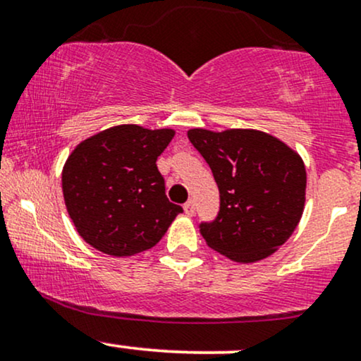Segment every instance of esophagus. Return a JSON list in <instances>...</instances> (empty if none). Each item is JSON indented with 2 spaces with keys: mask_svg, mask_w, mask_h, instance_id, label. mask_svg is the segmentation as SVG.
Here are the masks:
<instances>
[{
  "mask_svg": "<svg viewBox=\"0 0 361 361\" xmlns=\"http://www.w3.org/2000/svg\"><path fill=\"white\" fill-rule=\"evenodd\" d=\"M183 209H185V214L188 215V217H192V215H195V204H193V200L186 202Z\"/></svg>",
  "mask_w": 361,
  "mask_h": 361,
  "instance_id": "esophagus-1",
  "label": "esophagus"
}]
</instances>
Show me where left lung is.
I'll return each instance as SVG.
<instances>
[{
  "instance_id": "1",
  "label": "left lung",
  "mask_w": 361,
  "mask_h": 361,
  "mask_svg": "<svg viewBox=\"0 0 361 361\" xmlns=\"http://www.w3.org/2000/svg\"><path fill=\"white\" fill-rule=\"evenodd\" d=\"M219 186L221 207L200 224L205 243L238 263L270 256L295 231L305 204V166L287 144L251 128L188 130Z\"/></svg>"
}]
</instances>
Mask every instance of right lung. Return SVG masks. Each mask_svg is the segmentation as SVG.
<instances>
[{"mask_svg": "<svg viewBox=\"0 0 361 361\" xmlns=\"http://www.w3.org/2000/svg\"><path fill=\"white\" fill-rule=\"evenodd\" d=\"M175 130L117 126L78 144L62 169L66 209L80 235L110 256H132L159 243L180 205L166 197L157 156Z\"/></svg>", "mask_w": 361, "mask_h": 361, "instance_id": "add662e5", "label": "right lung"}]
</instances>
